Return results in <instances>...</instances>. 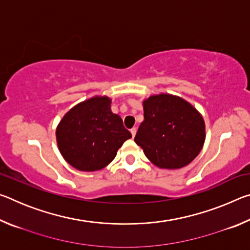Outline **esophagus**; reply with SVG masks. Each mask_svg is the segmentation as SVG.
<instances>
[{
    "label": "esophagus",
    "instance_id": "esophagus-1",
    "mask_svg": "<svg viewBox=\"0 0 250 250\" xmlns=\"http://www.w3.org/2000/svg\"><path fill=\"white\" fill-rule=\"evenodd\" d=\"M130 132H131V134H132V137L134 138V135H135V133H137V128H132L130 130Z\"/></svg>",
    "mask_w": 250,
    "mask_h": 250
}]
</instances>
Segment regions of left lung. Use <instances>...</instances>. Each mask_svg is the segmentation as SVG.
Here are the masks:
<instances>
[{
  "label": "left lung",
  "mask_w": 250,
  "mask_h": 250,
  "mask_svg": "<svg viewBox=\"0 0 250 250\" xmlns=\"http://www.w3.org/2000/svg\"><path fill=\"white\" fill-rule=\"evenodd\" d=\"M145 120L134 141L161 168H181L196 158L205 141V125L197 110L180 97L161 94L143 101Z\"/></svg>",
  "instance_id": "obj_1"
}]
</instances>
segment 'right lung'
Instances as JSON below:
<instances>
[{
	"mask_svg": "<svg viewBox=\"0 0 250 250\" xmlns=\"http://www.w3.org/2000/svg\"><path fill=\"white\" fill-rule=\"evenodd\" d=\"M108 97H95L70 109L56 130L62 155L79 171L107 167L117 151L132 135L110 108Z\"/></svg>",
	"mask_w": 250,
	"mask_h": 250,
	"instance_id": "1",
	"label": "right lung"
}]
</instances>
